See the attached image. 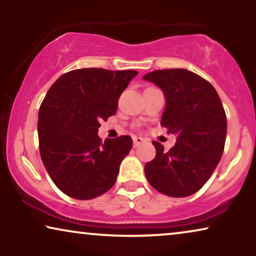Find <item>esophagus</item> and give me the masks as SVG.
<instances>
[{
    "mask_svg": "<svg viewBox=\"0 0 256 256\" xmlns=\"http://www.w3.org/2000/svg\"><path fill=\"white\" fill-rule=\"evenodd\" d=\"M132 141H134V146H138L144 142V140L142 138H138V136H134V138H132Z\"/></svg>",
    "mask_w": 256,
    "mask_h": 256,
    "instance_id": "1",
    "label": "esophagus"
}]
</instances>
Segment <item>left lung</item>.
Instances as JSON below:
<instances>
[{
    "mask_svg": "<svg viewBox=\"0 0 256 256\" xmlns=\"http://www.w3.org/2000/svg\"><path fill=\"white\" fill-rule=\"evenodd\" d=\"M143 79L163 90L160 124L177 136L168 152L152 142L156 156L146 163V177L160 194L188 197L204 186L222 156L227 120L222 100L208 80L184 68L156 70Z\"/></svg>",
    "mask_w": 256,
    "mask_h": 256,
    "instance_id": "1",
    "label": "left lung"
}]
</instances>
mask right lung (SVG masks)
<instances>
[{"label": "right lung", "mask_w": 256, "mask_h": 256, "mask_svg": "<svg viewBox=\"0 0 256 256\" xmlns=\"http://www.w3.org/2000/svg\"><path fill=\"white\" fill-rule=\"evenodd\" d=\"M138 74L134 70L80 68L65 73L50 87L38 113L43 164L59 190L87 200L104 194L116 180L130 136L98 135L100 121L115 115L121 93Z\"/></svg>", "instance_id": "1"}]
</instances>
